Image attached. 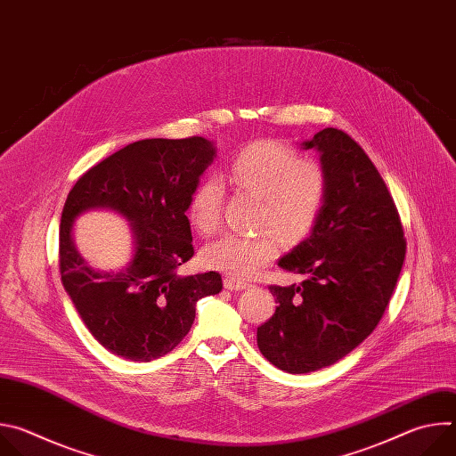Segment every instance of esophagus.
<instances>
[{"mask_svg":"<svg viewBox=\"0 0 456 456\" xmlns=\"http://www.w3.org/2000/svg\"><path fill=\"white\" fill-rule=\"evenodd\" d=\"M224 287H225L227 290H245V289H248L250 285L245 283V281H238V280H234V278H225V280H224Z\"/></svg>","mask_w":456,"mask_h":456,"instance_id":"1","label":"esophagus"}]
</instances>
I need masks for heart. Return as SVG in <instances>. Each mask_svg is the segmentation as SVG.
I'll return each instance as SVG.
<instances>
[{"mask_svg":"<svg viewBox=\"0 0 456 456\" xmlns=\"http://www.w3.org/2000/svg\"><path fill=\"white\" fill-rule=\"evenodd\" d=\"M229 180L259 200L256 236L224 234L202 250L208 269L247 280L276 257L280 243L305 240L322 215L330 192V176L315 159H299L297 151L278 141H257L234 155ZM224 185L208 176L192 191L187 216L200 234H213L222 220Z\"/></svg>","mask_w":456,"mask_h":456,"instance_id":"b5f03b06","label":"heart"}]
</instances>
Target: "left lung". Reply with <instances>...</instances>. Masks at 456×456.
<instances>
[{
    "instance_id": "obj_1",
    "label": "left lung",
    "mask_w": 456,
    "mask_h": 456,
    "mask_svg": "<svg viewBox=\"0 0 456 456\" xmlns=\"http://www.w3.org/2000/svg\"><path fill=\"white\" fill-rule=\"evenodd\" d=\"M319 150L330 192L314 231L280 259L299 285H271L276 312L257 327V348L276 368L310 373L357 348L379 324L397 285L406 238L382 176L343 129L324 127Z\"/></svg>"
}]
</instances>
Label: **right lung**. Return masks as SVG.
Instances as JSON below:
<instances>
[{
  "label": "right lung",
  "instance_id": "1",
  "mask_svg": "<svg viewBox=\"0 0 456 456\" xmlns=\"http://www.w3.org/2000/svg\"><path fill=\"white\" fill-rule=\"evenodd\" d=\"M213 157L202 137L146 139L90 167L70 189L59 227V273L86 329L111 354L142 362L169 354L191 330L197 301L222 290L213 271L178 276L194 254L189 199ZM92 207L134 222L138 250L126 270L94 272L73 248L71 222Z\"/></svg>",
  "mask_w": 456,
  "mask_h": 456
}]
</instances>
